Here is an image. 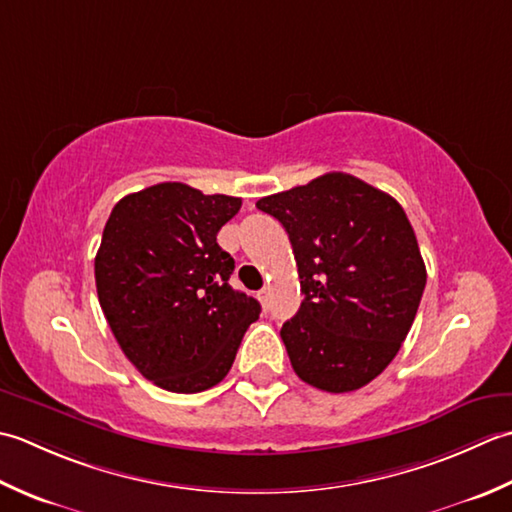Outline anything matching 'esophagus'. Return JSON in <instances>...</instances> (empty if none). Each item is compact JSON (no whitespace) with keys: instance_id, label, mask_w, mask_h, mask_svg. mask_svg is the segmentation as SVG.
Masks as SVG:
<instances>
[{"instance_id":"34e87169","label":"esophagus","mask_w":512,"mask_h":512,"mask_svg":"<svg viewBox=\"0 0 512 512\" xmlns=\"http://www.w3.org/2000/svg\"><path fill=\"white\" fill-rule=\"evenodd\" d=\"M256 298L260 300V305H263V307H267V298H269V291H267V289H260V291H258V294H256Z\"/></svg>"}]
</instances>
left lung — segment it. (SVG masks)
Listing matches in <instances>:
<instances>
[{"mask_svg":"<svg viewBox=\"0 0 512 512\" xmlns=\"http://www.w3.org/2000/svg\"><path fill=\"white\" fill-rule=\"evenodd\" d=\"M285 227L300 276L298 314L280 329L291 367L349 393L389 367L409 333L426 267L402 205L344 172L260 198Z\"/></svg>","mask_w":512,"mask_h":512,"instance_id":"obj_1","label":"left lung"}]
</instances>
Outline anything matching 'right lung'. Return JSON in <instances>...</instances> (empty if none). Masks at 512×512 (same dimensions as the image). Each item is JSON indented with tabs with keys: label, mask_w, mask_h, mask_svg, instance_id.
<instances>
[{
	"label": "right lung",
	"mask_w": 512,
	"mask_h": 512,
	"mask_svg": "<svg viewBox=\"0 0 512 512\" xmlns=\"http://www.w3.org/2000/svg\"><path fill=\"white\" fill-rule=\"evenodd\" d=\"M243 201L159 183L123 196L95 258L99 305L143 378L172 393L212 389L229 373L258 300L229 287L234 258L216 234Z\"/></svg>",
	"instance_id": "add662e5"
}]
</instances>
